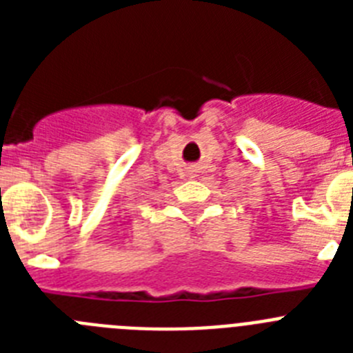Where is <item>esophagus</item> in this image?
I'll return each instance as SVG.
<instances>
[{"label": "esophagus", "instance_id": "esophagus-1", "mask_svg": "<svg viewBox=\"0 0 353 353\" xmlns=\"http://www.w3.org/2000/svg\"><path fill=\"white\" fill-rule=\"evenodd\" d=\"M192 173H194V170H192V168H191V176H194V174H192Z\"/></svg>", "mask_w": 353, "mask_h": 353}]
</instances>
